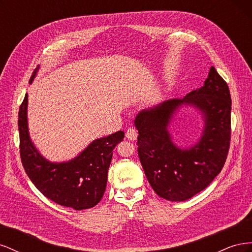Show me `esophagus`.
Masks as SVG:
<instances>
[{"label": "esophagus", "instance_id": "1", "mask_svg": "<svg viewBox=\"0 0 252 252\" xmlns=\"http://www.w3.org/2000/svg\"><path fill=\"white\" fill-rule=\"evenodd\" d=\"M126 138L130 141H135L136 138H138V131L134 128H128L126 131Z\"/></svg>", "mask_w": 252, "mask_h": 252}]
</instances>
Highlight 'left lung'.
<instances>
[{"instance_id":"8db88e82","label":"left lung","mask_w":252,"mask_h":252,"mask_svg":"<svg viewBox=\"0 0 252 252\" xmlns=\"http://www.w3.org/2000/svg\"><path fill=\"white\" fill-rule=\"evenodd\" d=\"M182 104H191L203 114L200 141L185 150L172 142L168 126ZM231 96L227 83L210 68L204 85L183 98H172L135 117L138 154L156 193L172 202L186 201L207 187L222 170L230 146Z\"/></svg>"}]
</instances>
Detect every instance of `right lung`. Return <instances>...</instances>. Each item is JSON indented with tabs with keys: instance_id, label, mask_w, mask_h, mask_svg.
Listing matches in <instances>:
<instances>
[{
	"instance_id": "right-lung-1",
	"label": "right lung",
	"mask_w": 252,
	"mask_h": 252,
	"mask_svg": "<svg viewBox=\"0 0 252 252\" xmlns=\"http://www.w3.org/2000/svg\"><path fill=\"white\" fill-rule=\"evenodd\" d=\"M37 66L29 83L33 81ZM28 94L19 110L20 155L23 167L40 191L55 203L75 210L91 208L101 201L107 184L112 150L123 141L124 131L94 140L81 154L63 163H51L30 140L27 124Z\"/></svg>"
}]
</instances>
